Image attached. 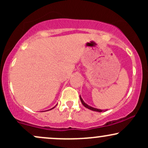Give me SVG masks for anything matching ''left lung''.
<instances>
[{
	"label": "left lung",
	"mask_w": 148,
	"mask_h": 148,
	"mask_svg": "<svg viewBox=\"0 0 148 148\" xmlns=\"http://www.w3.org/2000/svg\"><path fill=\"white\" fill-rule=\"evenodd\" d=\"M80 99H81V103H82V104L84 105V106L85 107H86V108H89V109H90V110H92V111H97V112H102V111H103V110L98 109V108H93V107H91V106H88V105L87 104V103H86L84 102V101H83V99H81V97H80Z\"/></svg>",
	"instance_id": "8db88e82"
}]
</instances>
